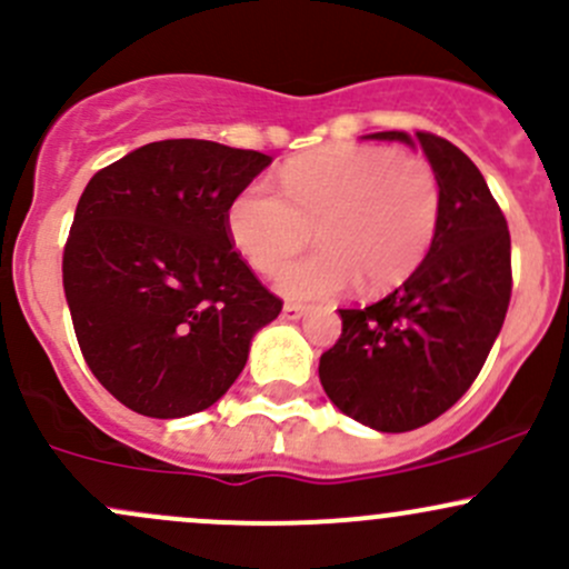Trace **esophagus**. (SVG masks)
<instances>
[{"label":"esophagus","mask_w":569,"mask_h":569,"mask_svg":"<svg viewBox=\"0 0 569 569\" xmlns=\"http://www.w3.org/2000/svg\"><path fill=\"white\" fill-rule=\"evenodd\" d=\"M302 316H305L302 305H297V302H286L283 305V318H289V321H297V318H302Z\"/></svg>","instance_id":"obj_1"}]
</instances>
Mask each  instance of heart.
Here are the masks:
<instances>
[{"instance_id": "b5f03b06", "label": "heart", "mask_w": 569, "mask_h": 569, "mask_svg": "<svg viewBox=\"0 0 569 569\" xmlns=\"http://www.w3.org/2000/svg\"><path fill=\"white\" fill-rule=\"evenodd\" d=\"M283 197L246 186L229 202L227 232L256 272L284 267L317 232L322 253L278 274L291 299L397 289L418 270L440 223V183L427 161L389 148L342 146L291 161Z\"/></svg>"}]
</instances>
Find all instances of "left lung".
<instances>
[{"mask_svg": "<svg viewBox=\"0 0 569 569\" xmlns=\"http://www.w3.org/2000/svg\"><path fill=\"white\" fill-rule=\"evenodd\" d=\"M365 140L421 148L440 183V223L418 270L380 302L340 310L318 361L337 408L378 432H410L459 402L495 346L510 302V234L483 174L429 132Z\"/></svg>", "mask_w": 569, "mask_h": 569, "instance_id": "1", "label": "left lung"}]
</instances>
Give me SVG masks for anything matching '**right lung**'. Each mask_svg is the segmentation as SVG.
Wrapping results in <instances>:
<instances>
[{
    "label": "right lung",
    "instance_id": "obj_1",
    "mask_svg": "<svg viewBox=\"0 0 569 569\" xmlns=\"http://www.w3.org/2000/svg\"><path fill=\"white\" fill-rule=\"evenodd\" d=\"M270 161L210 140H161L86 186L61 264L64 295L86 365L134 413L210 408L283 308L227 232L229 202Z\"/></svg>",
    "mask_w": 569,
    "mask_h": 569
}]
</instances>
